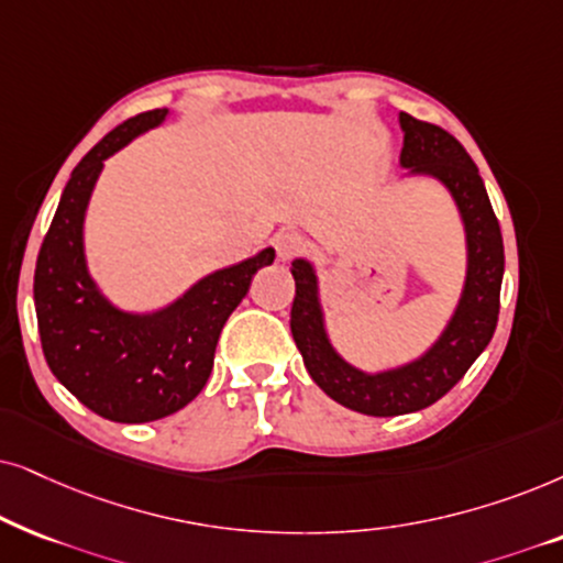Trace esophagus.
<instances>
[{"mask_svg": "<svg viewBox=\"0 0 563 563\" xmlns=\"http://www.w3.org/2000/svg\"><path fill=\"white\" fill-rule=\"evenodd\" d=\"M273 246L277 252V260L288 262L306 250V239L301 234H296V231H283V234H277L273 239Z\"/></svg>", "mask_w": 563, "mask_h": 563, "instance_id": "obj_1", "label": "esophagus"}]
</instances>
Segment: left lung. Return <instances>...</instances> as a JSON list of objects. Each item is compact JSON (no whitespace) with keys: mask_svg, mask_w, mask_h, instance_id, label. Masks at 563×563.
Returning <instances> with one entry per match:
<instances>
[{"mask_svg":"<svg viewBox=\"0 0 563 563\" xmlns=\"http://www.w3.org/2000/svg\"><path fill=\"white\" fill-rule=\"evenodd\" d=\"M404 146L399 164L409 175L438 179L451 192L466 231V280L451 321L422 355L386 371L347 363L329 340L319 277L309 260H294L296 298L290 332L303 365L321 391L360 415L396 417L430 407L451 391L489 344L499 317L505 244L474 159L451 133L399 112Z\"/></svg>","mask_w":563,"mask_h":563,"instance_id":"left-lung-1","label":"left lung"}]
</instances>
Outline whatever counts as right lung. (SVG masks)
Wrapping results in <instances>:
<instances>
[{"mask_svg":"<svg viewBox=\"0 0 563 563\" xmlns=\"http://www.w3.org/2000/svg\"><path fill=\"white\" fill-rule=\"evenodd\" d=\"M167 115V108H156L129 118L74 167L35 262L37 332L51 373L95 415L125 424L175 415L203 391L223 324L252 275L275 260L267 246L200 277L156 311H123L104 298L85 254L89 198L104 159Z\"/></svg>","mask_w":563,"mask_h":563,"instance_id":"right-lung-1","label":"right lung"}]
</instances>
